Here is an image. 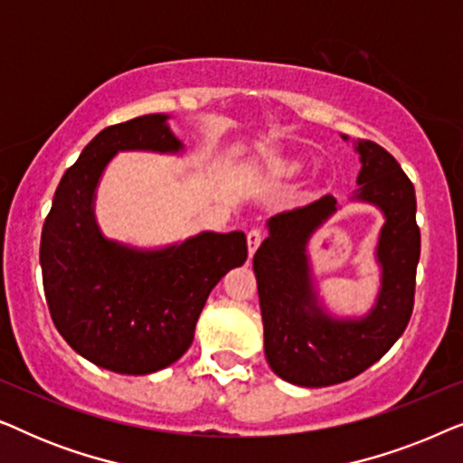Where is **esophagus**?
<instances>
[{
    "label": "esophagus",
    "mask_w": 463,
    "mask_h": 463,
    "mask_svg": "<svg viewBox=\"0 0 463 463\" xmlns=\"http://www.w3.org/2000/svg\"><path fill=\"white\" fill-rule=\"evenodd\" d=\"M246 240H249V255L252 257V255H255V250L259 249V244H261L263 232L261 230H250L249 233H246Z\"/></svg>",
    "instance_id": "esophagus-1"
}]
</instances>
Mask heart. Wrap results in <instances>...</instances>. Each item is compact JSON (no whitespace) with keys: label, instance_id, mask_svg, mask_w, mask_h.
I'll return each instance as SVG.
<instances>
[{"label":"heart","instance_id":"b5f03b06","mask_svg":"<svg viewBox=\"0 0 463 463\" xmlns=\"http://www.w3.org/2000/svg\"><path fill=\"white\" fill-rule=\"evenodd\" d=\"M301 170V164H297V162H287V164H282V173L284 175H297Z\"/></svg>","mask_w":463,"mask_h":463}]
</instances>
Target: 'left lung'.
I'll list each match as a JSON object with an SVG mask.
<instances>
[{
  "label": "left lung",
  "instance_id": "obj_1",
  "mask_svg": "<svg viewBox=\"0 0 463 463\" xmlns=\"http://www.w3.org/2000/svg\"><path fill=\"white\" fill-rule=\"evenodd\" d=\"M356 151L363 168L352 200L377 206L385 219L375 250L382 287L369 314L335 318L316 295L307 242L337 211L333 195L271 217L269 236L252 257L265 358L278 377L303 388H325L360 375L396 344L413 312L421 249L415 187L394 156L377 143L360 138Z\"/></svg>",
  "mask_w": 463,
  "mask_h": 463
}]
</instances>
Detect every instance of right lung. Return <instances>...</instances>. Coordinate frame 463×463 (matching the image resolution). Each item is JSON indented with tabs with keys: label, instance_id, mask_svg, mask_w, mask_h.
Returning <instances> with one entry per match:
<instances>
[{
	"label": "right lung",
	"instance_id": "obj_1",
	"mask_svg": "<svg viewBox=\"0 0 463 463\" xmlns=\"http://www.w3.org/2000/svg\"><path fill=\"white\" fill-rule=\"evenodd\" d=\"M181 149L164 113L107 126L62 175L43 223L40 263L54 326L80 356L107 371L149 375L176 363L192 345L211 290L249 257L242 232H202L156 250L100 233L94 198L111 157Z\"/></svg>",
	"mask_w": 463,
	"mask_h": 463
}]
</instances>
